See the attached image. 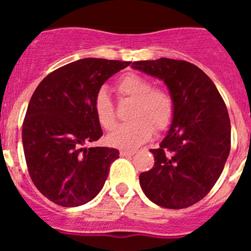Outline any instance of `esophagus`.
I'll return each instance as SVG.
<instances>
[{
    "label": "esophagus",
    "instance_id": "34e87169",
    "mask_svg": "<svg viewBox=\"0 0 251 251\" xmlns=\"http://www.w3.org/2000/svg\"><path fill=\"white\" fill-rule=\"evenodd\" d=\"M134 151H126V150H122L121 151V156L122 157H129V156H133L134 154Z\"/></svg>",
    "mask_w": 251,
    "mask_h": 251
}]
</instances>
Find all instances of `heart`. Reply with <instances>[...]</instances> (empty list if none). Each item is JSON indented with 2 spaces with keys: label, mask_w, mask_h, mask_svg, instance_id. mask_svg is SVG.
I'll return each mask as SVG.
<instances>
[{
  "label": "heart",
  "mask_w": 251,
  "mask_h": 251,
  "mask_svg": "<svg viewBox=\"0 0 251 251\" xmlns=\"http://www.w3.org/2000/svg\"><path fill=\"white\" fill-rule=\"evenodd\" d=\"M117 90L123 97L133 99L134 104L129 114L132 121L115 128L106 138L110 146L132 150L148 141L153 129L162 132L170 127L175 114V100L167 90L154 88L152 80L138 74L122 76L117 83ZM94 112L104 129L114 128V104L104 89L95 95Z\"/></svg>",
  "instance_id": "obj_1"
}]
</instances>
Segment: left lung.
Returning <instances> with one entry per match:
<instances>
[{
	"label": "left lung",
	"instance_id": "1",
	"mask_svg": "<svg viewBox=\"0 0 251 251\" xmlns=\"http://www.w3.org/2000/svg\"><path fill=\"white\" fill-rule=\"evenodd\" d=\"M133 69L158 77L175 100L171 128L152 170L139 175L146 196L166 208L202 200L224 170L231 145L229 113L215 84L194 64L161 57L134 61Z\"/></svg>",
	"mask_w": 251,
	"mask_h": 251
}]
</instances>
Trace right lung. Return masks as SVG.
Listing matches in <instances>:
<instances>
[{
	"instance_id": "1",
	"label": "right lung",
	"mask_w": 251,
	"mask_h": 251,
	"mask_svg": "<svg viewBox=\"0 0 251 251\" xmlns=\"http://www.w3.org/2000/svg\"><path fill=\"white\" fill-rule=\"evenodd\" d=\"M129 61L86 59L50 73L28 103L22 124L26 165L36 188L64 207L89 202L100 192L119 151L84 145L103 136L94 99Z\"/></svg>"
}]
</instances>
